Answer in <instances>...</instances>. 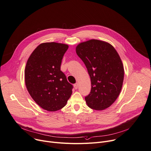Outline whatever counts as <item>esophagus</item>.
<instances>
[{
  "label": "esophagus",
  "instance_id": "1",
  "mask_svg": "<svg viewBox=\"0 0 151 151\" xmlns=\"http://www.w3.org/2000/svg\"><path fill=\"white\" fill-rule=\"evenodd\" d=\"M74 87L75 89H78V84L77 83H76V84H74Z\"/></svg>",
  "mask_w": 151,
  "mask_h": 151
}]
</instances>
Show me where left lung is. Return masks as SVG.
I'll use <instances>...</instances> for the list:
<instances>
[{
	"instance_id": "1",
	"label": "left lung",
	"mask_w": 151,
	"mask_h": 151,
	"mask_svg": "<svg viewBox=\"0 0 151 151\" xmlns=\"http://www.w3.org/2000/svg\"><path fill=\"white\" fill-rule=\"evenodd\" d=\"M76 53L84 62L91 80V91L85 97L89 107L103 110L109 107L122 89L124 69L115 48L109 43L91 40L80 43Z\"/></svg>"
}]
</instances>
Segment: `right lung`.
Here are the masks:
<instances>
[{"instance_id": "1", "label": "right lung", "mask_w": 151, "mask_h": 151, "mask_svg": "<svg viewBox=\"0 0 151 151\" xmlns=\"http://www.w3.org/2000/svg\"><path fill=\"white\" fill-rule=\"evenodd\" d=\"M68 45L57 42L40 44L29 58L24 70L26 88L43 109L55 111L66 104L73 86L60 71L62 59Z\"/></svg>"}]
</instances>
